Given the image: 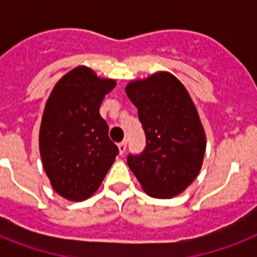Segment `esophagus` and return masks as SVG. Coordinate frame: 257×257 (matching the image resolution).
I'll list each match as a JSON object with an SVG mask.
<instances>
[{"mask_svg": "<svg viewBox=\"0 0 257 257\" xmlns=\"http://www.w3.org/2000/svg\"><path fill=\"white\" fill-rule=\"evenodd\" d=\"M125 151H126V141H122L118 144V152H120V155H124Z\"/></svg>", "mask_w": 257, "mask_h": 257, "instance_id": "esophagus-1", "label": "esophagus"}]
</instances>
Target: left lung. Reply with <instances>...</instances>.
<instances>
[{
  "mask_svg": "<svg viewBox=\"0 0 257 257\" xmlns=\"http://www.w3.org/2000/svg\"><path fill=\"white\" fill-rule=\"evenodd\" d=\"M125 92L139 110L147 139L144 151L126 159L129 168L149 196L180 195L199 175L207 147L189 93L168 72L131 81Z\"/></svg>",
  "mask_w": 257,
  "mask_h": 257,
  "instance_id": "left-lung-1",
  "label": "left lung"
}]
</instances>
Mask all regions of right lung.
Here are the masks:
<instances>
[{"instance_id":"1","label":"right lung","mask_w":257,"mask_h":257,"mask_svg":"<svg viewBox=\"0 0 257 257\" xmlns=\"http://www.w3.org/2000/svg\"><path fill=\"white\" fill-rule=\"evenodd\" d=\"M116 86L88 66H77L54 85L40 128L42 167L58 195L82 201L94 193L118 148L108 136L100 105Z\"/></svg>"}]
</instances>
